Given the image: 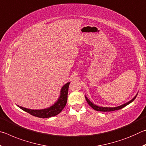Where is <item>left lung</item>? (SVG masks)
Instances as JSON below:
<instances>
[{"label":"left lung","mask_w":146,"mask_h":146,"mask_svg":"<svg viewBox=\"0 0 146 146\" xmlns=\"http://www.w3.org/2000/svg\"><path fill=\"white\" fill-rule=\"evenodd\" d=\"M137 97V96H136ZM136 97H135L134 98H133L131 100H130L129 102H128L127 103L124 104H123L122 106H118V107H115V108H103V107H99V106H97L95 104H93L91 102V101L88 99V98L86 97V100L87 101L88 104L90 105L91 108H92L93 110H95L96 111H103V112H107V111H115V110H120V109H122L123 108H124L125 106H126L127 105L129 104L131 102H132L133 100L135 99Z\"/></svg>","instance_id":"left-lung-1"}]
</instances>
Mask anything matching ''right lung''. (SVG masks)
<instances>
[{"label":"right lung","instance_id":"add662e5","mask_svg":"<svg viewBox=\"0 0 146 146\" xmlns=\"http://www.w3.org/2000/svg\"><path fill=\"white\" fill-rule=\"evenodd\" d=\"M69 85H70V82L67 83L63 86L60 91V97H59L58 100L56 101L55 104L51 106L50 108L41 110H32L21 107V106H18L21 110L28 113L29 114L34 116V117L42 118L55 117V116L57 115L58 113H60L62 111V110L66 105L68 100V92Z\"/></svg>","mask_w":146,"mask_h":146}]
</instances>
